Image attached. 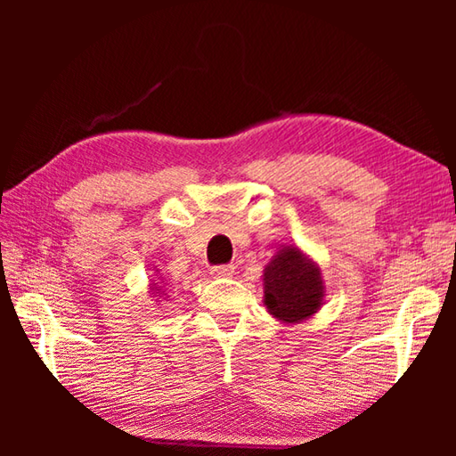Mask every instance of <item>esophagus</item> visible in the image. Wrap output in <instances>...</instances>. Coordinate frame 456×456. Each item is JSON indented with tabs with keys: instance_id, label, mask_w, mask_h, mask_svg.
<instances>
[{
	"instance_id": "obj_1",
	"label": "esophagus",
	"mask_w": 456,
	"mask_h": 456,
	"mask_svg": "<svg viewBox=\"0 0 456 456\" xmlns=\"http://www.w3.org/2000/svg\"><path fill=\"white\" fill-rule=\"evenodd\" d=\"M233 273H235L233 265H217L211 269V275L217 277V280H225V277H231Z\"/></svg>"
}]
</instances>
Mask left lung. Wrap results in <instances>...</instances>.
<instances>
[{
    "mask_svg": "<svg viewBox=\"0 0 456 456\" xmlns=\"http://www.w3.org/2000/svg\"><path fill=\"white\" fill-rule=\"evenodd\" d=\"M326 297L322 272L296 245H281L264 269V304L275 320L299 323L318 314Z\"/></svg>",
    "mask_w": 456,
    "mask_h": 456,
    "instance_id": "obj_1",
    "label": "left lung"
}]
</instances>
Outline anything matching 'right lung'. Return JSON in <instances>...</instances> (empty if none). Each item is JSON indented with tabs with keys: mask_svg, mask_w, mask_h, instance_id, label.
<instances>
[{
	"mask_svg": "<svg viewBox=\"0 0 456 456\" xmlns=\"http://www.w3.org/2000/svg\"><path fill=\"white\" fill-rule=\"evenodd\" d=\"M157 272H159V269H157ZM159 277V275H157ZM151 291L149 293H152V296L151 297H157L159 299V302H160V299H165L167 297V291H165V281L163 280H152V283H151V288H149Z\"/></svg>",
	"mask_w": 456,
	"mask_h": 456,
	"instance_id": "right-lung-1",
	"label": "right lung"
}]
</instances>
